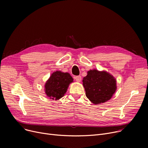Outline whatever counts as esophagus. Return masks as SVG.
<instances>
[{"instance_id":"1","label":"esophagus","mask_w":148,"mask_h":148,"mask_svg":"<svg viewBox=\"0 0 148 148\" xmlns=\"http://www.w3.org/2000/svg\"><path fill=\"white\" fill-rule=\"evenodd\" d=\"M74 79H75L77 82H80L82 81V77L80 75L74 77Z\"/></svg>"}]
</instances>
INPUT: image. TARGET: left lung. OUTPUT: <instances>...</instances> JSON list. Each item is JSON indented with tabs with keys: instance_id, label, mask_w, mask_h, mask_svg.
I'll use <instances>...</instances> for the list:
<instances>
[{
	"instance_id": "obj_1",
	"label": "left lung",
	"mask_w": 148,
	"mask_h": 148,
	"mask_svg": "<svg viewBox=\"0 0 148 148\" xmlns=\"http://www.w3.org/2000/svg\"><path fill=\"white\" fill-rule=\"evenodd\" d=\"M86 96L94 104L104 103L112 98L117 89L116 80L106 71L90 69L83 79Z\"/></svg>"
}]
</instances>
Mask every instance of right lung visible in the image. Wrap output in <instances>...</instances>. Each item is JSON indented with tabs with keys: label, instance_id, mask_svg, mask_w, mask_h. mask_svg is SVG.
I'll return each instance as SVG.
<instances>
[{
	"label": "right lung",
	"instance_id": "add662e5",
	"mask_svg": "<svg viewBox=\"0 0 148 148\" xmlns=\"http://www.w3.org/2000/svg\"><path fill=\"white\" fill-rule=\"evenodd\" d=\"M73 79L68 73L60 71L53 72L44 85V92L51 99L59 100L63 97Z\"/></svg>",
	"mask_w": 148,
	"mask_h": 148
}]
</instances>
